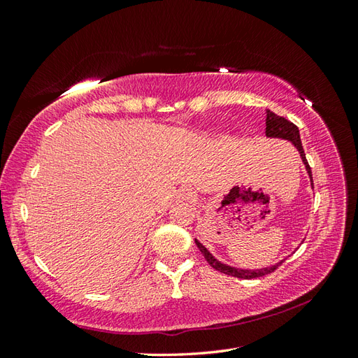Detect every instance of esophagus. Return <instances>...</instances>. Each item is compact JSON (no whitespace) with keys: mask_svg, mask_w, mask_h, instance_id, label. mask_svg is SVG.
Masks as SVG:
<instances>
[{"mask_svg":"<svg viewBox=\"0 0 358 358\" xmlns=\"http://www.w3.org/2000/svg\"><path fill=\"white\" fill-rule=\"evenodd\" d=\"M177 200L180 203H194L195 192L192 191V189H181V191L178 192Z\"/></svg>","mask_w":358,"mask_h":358,"instance_id":"1","label":"esophagus"}]
</instances>
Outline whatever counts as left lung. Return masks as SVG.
I'll use <instances>...</instances> for the list:
<instances>
[{
    "mask_svg": "<svg viewBox=\"0 0 358 358\" xmlns=\"http://www.w3.org/2000/svg\"><path fill=\"white\" fill-rule=\"evenodd\" d=\"M266 136L268 138H277V140H286L292 144V146L296 149V152L300 154V158H301V163L305 164V169L308 172V177H309V181H310V187L314 189V181H313V172H310V167L308 164V159H306V155H305V150H303V144H301V140H300V131L299 127H296L294 123H291V121H287L286 118L283 117H278L277 113H273L272 110H266ZM195 245L196 248H199L201 250V254L204 255V258H206L208 263L212 266V268L223 272V273H227V275H232V277H237V278H245V280H249V278H257V277H263V275H268V273L275 271L278 266L285 262L280 260L278 263L272 264V266H266V268H260V269H241V268H235V266H231V264H226L223 262L217 260V258L212 255L209 252V249L201 245V243L195 238Z\"/></svg>",
    "mask_w": 358,
    "mask_h": 358,
    "instance_id": "obj_1",
    "label": "left lung"
}]
</instances>
